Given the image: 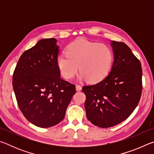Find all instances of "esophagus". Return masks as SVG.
<instances>
[{"label":"esophagus","mask_w":154,"mask_h":154,"mask_svg":"<svg viewBox=\"0 0 154 154\" xmlns=\"http://www.w3.org/2000/svg\"><path fill=\"white\" fill-rule=\"evenodd\" d=\"M82 87L80 85H76V90L77 91H80V90H82Z\"/></svg>","instance_id":"obj_1"}]
</instances>
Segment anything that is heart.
<instances>
[{
    "label": "heart",
    "instance_id": "heart-1",
    "mask_svg": "<svg viewBox=\"0 0 154 154\" xmlns=\"http://www.w3.org/2000/svg\"><path fill=\"white\" fill-rule=\"evenodd\" d=\"M113 59V52L107 45L81 38L70 44L67 54L58 56L57 64L66 79L73 77L79 66L81 79L96 83L109 73Z\"/></svg>",
    "mask_w": 154,
    "mask_h": 154
}]
</instances>
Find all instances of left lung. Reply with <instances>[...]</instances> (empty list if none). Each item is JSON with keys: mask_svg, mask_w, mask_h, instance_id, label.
<instances>
[{"mask_svg": "<svg viewBox=\"0 0 154 154\" xmlns=\"http://www.w3.org/2000/svg\"><path fill=\"white\" fill-rule=\"evenodd\" d=\"M111 42L114 60L110 72L98 83L82 88L87 118L100 128L126 119L139 104L142 92L140 61L126 44Z\"/></svg>", "mask_w": 154, "mask_h": 154, "instance_id": "left-lung-1", "label": "left lung"}]
</instances>
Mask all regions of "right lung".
I'll use <instances>...</instances> for the list:
<instances>
[{"label": "right lung", "instance_id": "obj_1", "mask_svg": "<svg viewBox=\"0 0 154 154\" xmlns=\"http://www.w3.org/2000/svg\"><path fill=\"white\" fill-rule=\"evenodd\" d=\"M56 38H43L20 56L13 75V88L21 111L28 121L49 128L64 119L75 86L63 80L57 64Z\"/></svg>", "mask_w": 154, "mask_h": 154}]
</instances>
